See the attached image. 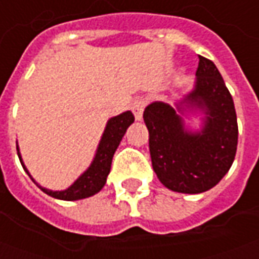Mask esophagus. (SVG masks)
Returning a JSON list of instances; mask_svg holds the SVG:
<instances>
[{"mask_svg": "<svg viewBox=\"0 0 259 259\" xmlns=\"http://www.w3.org/2000/svg\"><path fill=\"white\" fill-rule=\"evenodd\" d=\"M132 111L135 113L136 120H141L143 119V112H144V108H146V100L144 98H137L132 104Z\"/></svg>", "mask_w": 259, "mask_h": 259, "instance_id": "1", "label": "esophagus"}]
</instances>
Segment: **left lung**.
I'll return each instance as SVG.
<instances>
[{
    "mask_svg": "<svg viewBox=\"0 0 259 259\" xmlns=\"http://www.w3.org/2000/svg\"><path fill=\"white\" fill-rule=\"evenodd\" d=\"M194 89L176 102H151L144 111L154 172L169 190L198 194L217 186L232 166L237 150V116L233 98L215 64L198 57ZM204 113L203 127L191 132L181 115Z\"/></svg>",
    "mask_w": 259,
    "mask_h": 259,
    "instance_id": "1",
    "label": "left lung"
}]
</instances>
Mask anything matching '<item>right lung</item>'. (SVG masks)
Returning <instances> with one entry per match:
<instances>
[{"label": "right lung", "mask_w": 259, "mask_h": 259, "mask_svg": "<svg viewBox=\"0 0 259 259\" xmlns=\"http://www.w3.org/2000/svg\"><path fill=\"white\" fill-rule=\"evenodd\" d=\"M135 122V116L130 111L120 113L118 116H113L107 122L105 130L102 133L101 140L100 144L97 147L96 155L91 165L84 170V174H81L74 180V183L72 186H69L66 190L61 191H53L48 190L46 187L36 183V180L31 178V175L29 174V170L23 163V159L20 157L19 147L16 146L18 150V157L20 159L22 166L26 170V174L30 176V179L36 183L40 189H41L46 194L51 195L54 198H58V200H65V201H76V200H83L87 197L97 194L98 191L101 190L102 187L107 183V178L111 170V163H112L113 154L116 151V148L120 144L122 137L126 133V130L129 127L130 124Z\"/></svg>", "instance_id": "obj_1"}]
</instances>
